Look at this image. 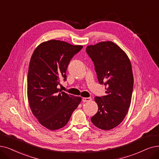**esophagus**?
<instances>
[{
  "instance_id": "34e87169",
  "label": "esophagus",
  "mask_w": 159,
  "mask_h": 159,
  "mask_svg": "<svg viewBox=\"0 0 159 159\" xmlns=\"http://www.w3.org/2000/svg\"><path fill=\"white\" fill-rule=\"evenodd\" d=\"M92 100V98H90V97H84V98H82V101L83 102H89V101H91Z\"/></svg>"
}]
</instances>
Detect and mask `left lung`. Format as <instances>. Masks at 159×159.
<instances>
[{
	"instance_id": "left-lung-1",
	"label": "left lung",
	"mask_w": 159,
	"mask_h": 159,
	"mask_svg": "<svg viewBox=\"0 0 159 159\" xmlns=\"http://www.w3.org/2000/svg\"><path fill=\"white\" fill-rule=\"evenodd\" d=\"M86 52L94 62L99 84L106 86V95L94 98L98 110L91 120L98 129L111 130L123 121L131 103V62L124 51L111 41L88 46Z\"/></svg>"
}]
</instances>
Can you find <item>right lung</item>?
Masks as SVG:
<instances>
[{
  "label": "right lung",
  "instance_id": "right-lung-1",
  "mask_svg": "<svg viewBox=\"0 0 159 159\" xmlns=\"http://www.w3.org/2000/svg\"><path fill=\"white\" fill-rule=\"evenodd\" d=\"M83 46L50 40L41 43L31 56L27 75V97L30 110L39 123L49 130L67 124L81 97L57 88L66 81L68 65Z\"/></svg>",
  "mask_w": 159,
  "mask_h": 159
}]
</instances>
